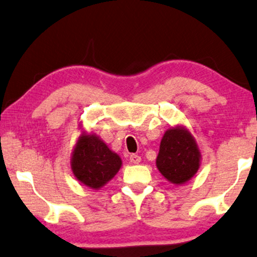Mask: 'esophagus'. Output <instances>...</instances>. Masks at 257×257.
Masks as SVG:
<instances>
[{"instance_id": "obj_1", "label": "esophagus", "mask_w": 257, "mask_h": 257, "mask_svg": "<svg viewBox=\"0 0 257 257\" xmlns=\"http://www.w3.org/2000/svg\"><path fill=\"white\" fill-rule=\"evenodd\" d=\"M141 161H142V158H141V156H138V155L134 154V155H131V156H130V162H131V163L138 164L139 162H141Z\"/></svg>"}]
</instances>
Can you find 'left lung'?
<instances>
[{
  "label": "left lung",
  "mask_w": 257,
  "mask_h": 257,
  "mask_svg": "<svg viewBox=\"0 0 257 257\" xmlns=\"http://www.w3.org/2000/svg\"><path fill=\"white\" fill-rule=\"evenodd\" d=\"M201 154L194 137L183 126L164 132L156 166L160 173L174 185H183L192 179L200 167Z\"/></svg>",
  "instance_id": "1"
}]
</instances>
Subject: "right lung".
<instances>
[{
	"mask_svg": "<svg viewBox=\"0 0 257 257\" xmlns=\"http://www.w3.org/2000/svg\"><path fill=\"white\" fill-rule=\"evenodd\" d=\"M71 170L76 179L87 187L100 189L121 168V158L94 134L83 132L71 155Z\"/></svg>",
	"mask_w": 257,
	"mask_h": 257,
	"instance_id": "obj_1",
	"label": "right lung"
}]
</instances>
